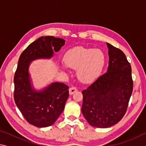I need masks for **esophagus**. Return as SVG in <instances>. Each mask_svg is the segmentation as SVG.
<instances>
[{"label":"esophagus","instance_id":"34e87169","mask_svg":"<svg viewBox=\"0 0 146 146\" xmlns=\"http://www.w3.org/2000/svg\"><path fill=\"white\" fill-rule=\"evenodd\" d=\"M76 91H77V89H76V88L73 86V87H71V88H70V90H69V92H70V95H73V94L74 93H75Z\"/></svg>","mask_w":146,"mask_h":146}]
</instances>
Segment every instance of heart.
<instances>
[{
    "mask_svg": "<svg viewBox=\"0 0 146 146\" xmlns=\"http://www.w3.org/2000/svg\"><path fill=\"white\" fill-rule=\"evenodd\" d=\"M64 68L76 69V75L82 82H91L98 77L105 63L104 54L100 49L75 47L69 49L64 57Z\"/></svg>",
    "mask_w": 146,
    "mask_h": 146,
    "instance_id": "1",
    "label": "heart"
}]
</instances>
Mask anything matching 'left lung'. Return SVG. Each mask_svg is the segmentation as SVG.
<instances>
[{"label": "left lung", "mask_w": 146, "mask_h": 146, "mask_svg": "<svg viewBox=\"0 0 146 146\" xmlns=\"http://www.w3.org/2000/svg\"><path fill=\"white\" fill-rule=\"evenodd\" d=\"M107 44L109 65L106 73L82 91V113L94 127L106 128L125 114L133 92L131 66L122 50Z\"/></svg>", "instance_id": "left-lung-1"}]
</instances>
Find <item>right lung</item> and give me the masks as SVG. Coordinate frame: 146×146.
Segmentation results:
<instances>
[{"label":"right lung","instance_id":"right-lung-1","mask_svg":"<svg viewBox=\"0 0 146 146\" xmlns=\"http://www.w3.org/2000/svg\"><path fill=\"white\" fill-rule=\"evenodd\" d=\"M65 44L62 38L41 36L29 44L20 56L14 76V100L27 122L38 127L50 126L63 111L69 97V87L63 83L51 84L43 90L31 87L28 69L31 62L49 58Z\"/></svg>","mask_w":146,"mask_h":146}]
</instances>
